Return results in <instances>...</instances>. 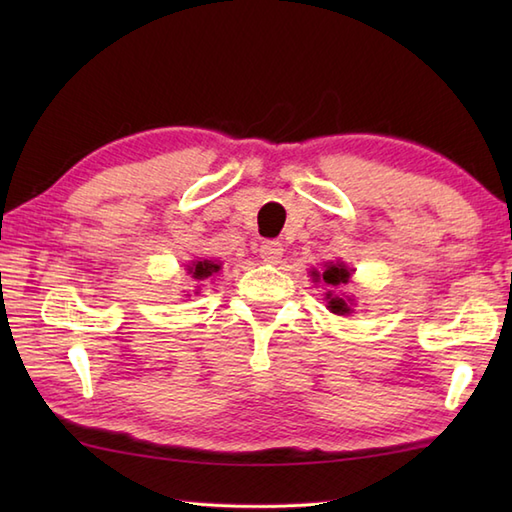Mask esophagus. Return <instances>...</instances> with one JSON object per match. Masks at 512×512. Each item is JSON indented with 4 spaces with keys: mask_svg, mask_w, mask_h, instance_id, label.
Instances as JSON below:
<instances>
[{
    "mask_svg": "<svg viewBox=\"0 0 512 512\" xmlns=\"http://www.w3.org/2000/svg\"><path fill=\"white\" fill-rule=\"evenodd\" d=\"M281 255H284V246H281V242H275V239H266V242L259 246V257H262L266 264H279Z\"/></svg>",
    "mask_w": 512,
    "mask_h": 512,
    "instance_id": "1",
    "label": "esophagus"
}]
</instances>
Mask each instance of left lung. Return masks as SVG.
I'll return each mask as SVG.
<instances>
[{
	"instance_id": "1",
	"label": "left lung",
	"mask_w": 512,
	"mask_h": 512,
	"mask_svg": "<svg viewBox=\"0 0 512 512\" xmlns=\"http://www.w3.org/2000/svg\"><path fill=\"white\" fill-rule=\"evenodd\" d=\"M312 277L314 279H321L325 286L336 288V286H343V284H347V281H350L352 270L347 268L343 262H336V264L330 262V264H325L323 273H317V270H312ZM325 299H328L330 312L339 314V317H345V314L352 312V299H343L339 295H334L332 290H328V295H325Z\"/></svg>"
}]
</instances>
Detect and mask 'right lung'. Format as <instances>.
I'll return each mask as SVG.
<instances>
[{"instance_id":"obj_1","label":"right lung","mask_w":512,"mask_h":512,"mask_svg":"<svg viewBox=\"0 0 512 512\" xmlns=\"http://www.w3.org/2000/svg\"><path fill=\"white\" fill-rule=\"evenodd\" d=\"M189 275L193 279H209L213 275H217L222 270V264L220 262H211V259H195V262H191V266L187 268Z\"/></svg>"}]
</instances>
